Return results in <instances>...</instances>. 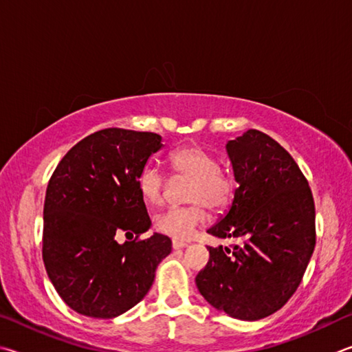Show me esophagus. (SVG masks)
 I'll return each mask as SVG.
<instances>
[{"instance_id": "esophagus-1", "label": "esophagus", "mask_w": 352, "mask_h": 352, "mask_svg": "<svg viewBox=\"0 0 352 352\" xmlns=\"http://www.w3.org/2000/svg\"><path fill=\"white\" fill-rule=\"evenodd\" d=\"M171 245H173V249H184V248H187V243L186 241H179V239H173V243H171Z\"/></svg>"}]
</instances>
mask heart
<instances>
[{
  "label": "heart",
  "mask_w": 352,
  "mask_h": 352,
  "mask_svg": "<svg viewBox=\"0 0 352 352\" xmlns=\"http://www.w3.org/2000/svg\"><path fill=\"white\" fill-rule=\"evenodd\" d=\"M173 175L190 179L186 207L168 208L154 217V229L175 239H188L199 226L206 223L207 210H221L233 195L230 176L219 168L218 159L199 145L182 146L168 157ZM165 177L157 166L148 165L139 176V190L146 204L159 206L164 201Z\"/></svg>",
  "instance_id": "1"
}]
</instances>
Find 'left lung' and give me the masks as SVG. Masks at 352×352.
<instances>
[{
    "label": "left lung",
    "mask_w": 352,
    "mask_h": 352,
    "mask_svg": "<svg viewBox=\"0 0 352 352\" xmlns=\"http://www.w3.org/2000/svg\"><path fill=\"white\" fill-rule=\"evenodd\" d=\"M226 151L238 188L207 233L243 244L208 248L196 286L214 309L255 322L297 291L316 248V207L297 162L267 134L248 129L227 142Z\"/></svg>",
    "instance_id": "1"
}]
</instances>
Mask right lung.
<instances>
[{
    "label": "right lung",
    "mask_w": 352,
    "mask_h": 352,
    "mask_svg": "<svg viewBox=\"0 0 352 352\" xmlns=\"http://www.w3.org/2000/svg\"><path fill=\"white\" fill-rule=\"evenodd\" d=\"M162 146L156 133L102 129L74 145L47 184L43 261L61 300L82 316L114 318L131 309L170 255L168 236L138 239L151 227L139 176ZM120 232L130 241L117 242Z\"/></svg>",
    "instance_id": "right-lung-1"
}]
</instances>
